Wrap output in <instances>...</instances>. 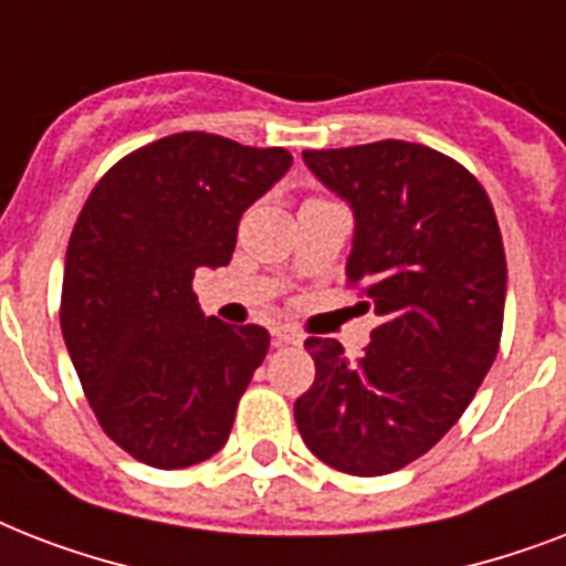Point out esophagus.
<instances>
[{
  "instance_id": "34e87169",
  "label": "esophagus",
  "mask_w": 566,
  "mask_h": 566,
  "mask_svg": "<svg viewBox=\"0 0 566 566\" xmlns=\"http://www.w3.org/2000/svg\"><path fill=\"white\" fill-rule=\"evenodd\" d=\"M273 340H275V346H284V344L296 346V344H302V335L293 326H275Z\"/></svg>"
}]
</instances>
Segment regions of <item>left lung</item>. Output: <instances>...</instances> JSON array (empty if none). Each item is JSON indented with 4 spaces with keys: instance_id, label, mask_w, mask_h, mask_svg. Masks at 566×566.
I'll list each match as a JSON object with an SVG mask.
<instances>
[{
    "instance_id": "left-lung-1",
    "label": "left lung",
    "mask_w": 566,
    "mask_h": 566,
    "mask_svg": "<svg viewBox=\"0 0 566 566\" xmlns=\"http://www.w3.org/2000/svg\"><path fill=\"white\" fill-rule=\"evenodd\" d=\"M355 211L346 284L381 317L361 358L311 335L314 385L293 417L305 447L349 475H387L447 434L500 353L505 247L488 190L408 140L305 149Z\"/></svg>"
}]
</instances>
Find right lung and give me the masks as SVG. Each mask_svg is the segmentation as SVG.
<instances>
[{"label": "right lung", "mask_w": 566, "mask_h": 566, "mask_svg": "<svg viewBox=\"0 0 566 566\" xmlns=\"http://www.w3.org/2000/svg\"><path fill=\"white\" fill-rule=\"evenodd\" d=\"M291 161L179 132L119 158L75 220L61 332L102 431L140 464L181 470L229 440L270 335L205 317L193 273L229 264L240 213Z\"/></svg>", "instance_id": "1"}]
</instances>
